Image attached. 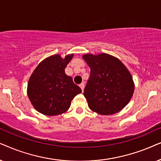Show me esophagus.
<instances>
[{
	"mask_svg": "<svg viewBox=\"0 0 161 161\" xmlns=\"http://www.w3.org/2000/svg\"><path fill=\"white\" fill-rule=\"evenodd\" d=\"M79 87H81V89H82V91L84 90V87H85V83L84 82H82L80 85H79Z\"/></svg>",
	"mask_w": 161,
	"mask_h": 161,
	"instance_id": "obj_1",
	"label": "esophagus"
}]
</instances>
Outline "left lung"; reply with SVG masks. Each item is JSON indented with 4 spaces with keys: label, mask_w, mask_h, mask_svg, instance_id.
Masks as SVG:
<instances>
[{
    "label": "left lung",
    "mask_w": 161,
    "mask_h": 161,
    "mask_svg": "<svg viewBox=\"0 0 161 161\" xmlns=\"http://www.w3.org/2000/svg\"><path fill=\"white\" fill-rule=\"evenodd\" d=\"M91 74L84 90L88 107L101 115L119 112L134 92L131 74L119 59L107 53L83 56Z\"/></svg>",
    "instance_id": "left-lung-1"
}]
</instances>
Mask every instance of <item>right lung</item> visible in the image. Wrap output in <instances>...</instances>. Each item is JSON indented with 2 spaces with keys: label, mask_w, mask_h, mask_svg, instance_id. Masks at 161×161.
<instances>
[{
  "label": "right lung",
  "mask_w": 161,
  "mask_h": 161,
  "mask_svg": "<svg viewBox=\"0 0 161 161\" xmlns=\"http://www.w3.org/2000/svg\"><path fill=\"white\" fill-rule=\"evenodd\" d=\"M73 57L70 54L62 59L59 55L51 56L34 70L28 84V96L38 112L46 115L62 114L70 108L73 98L82 92L65 73Z\"/></svg>",
  "instance_id": "obj_1"
}]
</instances>
